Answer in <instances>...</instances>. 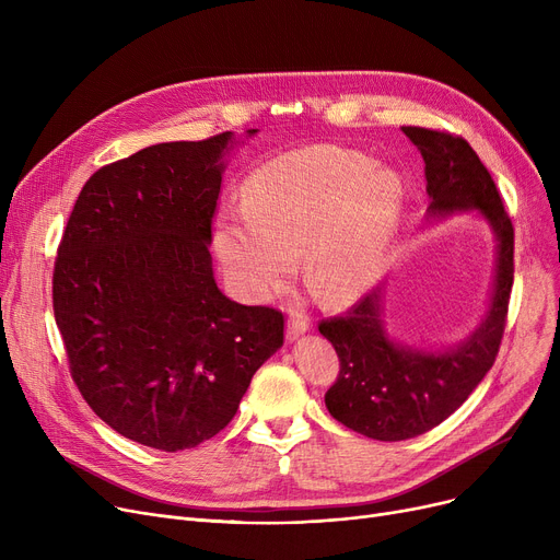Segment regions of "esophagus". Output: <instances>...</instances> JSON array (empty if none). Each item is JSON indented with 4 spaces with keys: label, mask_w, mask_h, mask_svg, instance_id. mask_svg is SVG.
Instances as JSON below:
<instances>
[{
    "label": "esophagus",
    "mask_w": 560,
    "mask_h": 560,
    "mask_svg": "<svg viewBox=\"0 0 560 560\" xmlns=\"http://www.w3.org/2000/svg\"><path fill=\"white\" fill-rule=\"evenodd\" d=\"M308 327H311V322H308L306 315H302V313H290V317H288V322H285V334H288L290 340H295V338L304 336V334L308 331Z\"/></svg>",
    "instance_id": "34e87169"
}]
</instances>
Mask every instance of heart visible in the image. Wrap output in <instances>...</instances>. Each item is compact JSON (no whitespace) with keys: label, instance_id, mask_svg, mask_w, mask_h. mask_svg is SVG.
Instances as JSON below:
<instances>
[{"label":"heart","instance_id":"b5f03b06","mask_svg":"<svg viewBox=\"0 0 560 560\" xmlns=\"http://www.w3.org/2000/svg\"><path fill=\"white\" fill-rule=\"evenodd\" d=\"M404 197L401 176L363 152L302 147L249 176L241 211L215 220V254L252 300L268 295L300 254L302 277L315 295L345 304L384 270Z\"/></svg>","mask_w":560,"mask_h":560}]
</instances>
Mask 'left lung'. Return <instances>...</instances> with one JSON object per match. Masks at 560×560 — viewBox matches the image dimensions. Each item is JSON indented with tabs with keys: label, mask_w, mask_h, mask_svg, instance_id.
I'll list each match as a JSON object with an SVG mask.
<instances>
[{
	"label": "left lung",
	"mask_w": 560,
	"mask_h": 560,
	"mask_svg": "<svg viewBox=\"0 0 560 560\" xmlns=\"http://www.w3.org/2000/svg\"><path fill=\"white\" fill-rule=\"evenodd\" d=\"M424 159L427 222L456 213L479 215L494 235V275L479 325L456 345L420 347L390 336L384 285L342 317L319 325L340 359L325 395L329 413L347 429L384 443L427 433L475 393L494 363L513 288V224L494 182L463 138L401 127Z\"/></svg>",
	"instance_id": "8db88e82"
}]
</instances>
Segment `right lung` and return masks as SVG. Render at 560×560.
I'll return each instance as SVG.
<instances>
[{"mask_svg":"<svg viewBox=\"0 0 560 560\" xmlns=\"http://www.w3.org/2000/svg\"><path fill=\"white\" fill-rule=\"evenodd\" d=\"M258 129L245 131V138ZM233 131L159 142L85 182L54 265L79 393L110 429L179 452L220 433L283 345V315L222 295L211 220Z\"/></svg>","mask_w":560,"mask_h":560,"instance_id":"add662e5","label":"right lung"}]
</instances>
